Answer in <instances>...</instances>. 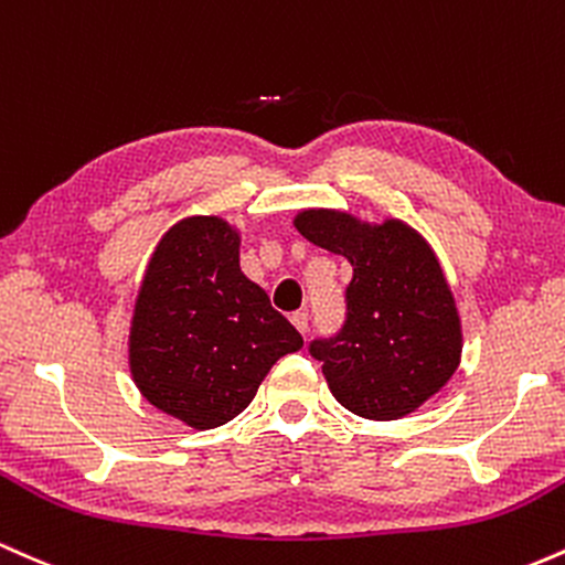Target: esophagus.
Here are the masks:
<instances>
[{
  "mask_svg": "<svg viewBox=\"0 0 565 565\" xmlns=\"http://www.w3.org/2000/svg\"><path fill=\"white\" fill-rule=\"evenodd\" d=\"M290 322H294V326H296V331H299L301 335L309 331V315L303 312V309H299V312H294V315H290Z\"/></svg>",
  "mask_w": 565,
  "mask_h": 565,
  "instance_id": "1",
  "label": "esophagus"
}]
</instances>
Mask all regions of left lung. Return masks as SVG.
Masks as SVG:
<instances>
[{"label":"left lung","mask_w":565,"mask_h":565,"mask_svg":"<svg viewBox=\"0 0 565 565\" xmlns=\"http://www.w3.org/2000/svg\"><path fill=\"white\" fill-rule=\"evenodd\" d=\"M294 226L354 269L344 328L309 344L333 397L363 419H403L448 384L461 360V320L435 250L401 218L367 224L309 207Z\"/></svg>","instance_id":"1"}]
</instances>
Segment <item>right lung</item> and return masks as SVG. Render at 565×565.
<instances>
[{
	"label": "right lung",
	"instance_id": "obj_1",
	"mask_svg": "<svg viewBox=\"0 0 565 565\" xmlns=\"http://www.w3.org/2000/svg\"><path fill=\"white\" fill-rule=\"evenodd\" d=\"M128 347L146 401L213 429L243 414L269 367L303 339L239 269V232L218 215H189L146 264Z\"/></svg>",
	"mask_w": 565,
	"mask_h": 565
}]
</instances>
